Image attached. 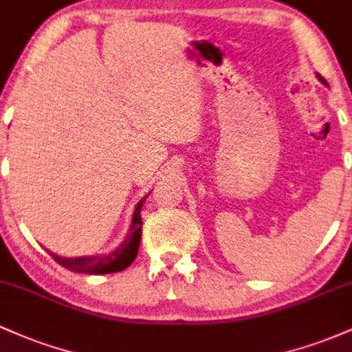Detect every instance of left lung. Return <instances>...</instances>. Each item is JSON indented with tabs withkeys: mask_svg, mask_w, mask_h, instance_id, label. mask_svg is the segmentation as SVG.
Segmentation results:
<instances>
[{
	"mask_svg": "<svg viewBox=\"0 0 352 352\" xmlns=\"http://www.w3.org/2000/svg\"><path fill=\"white\" fill-rule=\"evenodd\" d=\"M318 78H319V76H318Z\"/></svg>",
	"mask_w": 352,
	"mask_h": 352,
	"instance_id": "left-lung-1",
	"label": "left lung"
}]
</instances>
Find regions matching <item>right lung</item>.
Instances as JSON below:
<instances>
[{
  "label": "right lung",
  "instance_id": "1",
  "mask_svg": "<svg viewBox=\"0 0 352 352\" xmlns=\"http://www.w3.org/2000/svg\"><path fill=\"white\" fill-rule=\"evenodd\" d=\"M151 195V193H148ZM148 195H145L139 204L135 205L134 215H132V223L129 228L127 236L120 243L114 252L107 254H92V256H79V258H64L59 254L51 253L50 254L54 258L56 261L64 268L71 270L76 273H87V274H107V273H117L122 272L127 268L132 261L135 260L137 252H139L140 245V236H142V217H140V210L145 199Z\"/></svg>",
  "mask_w": 352,
  "mask_h": 352
}]
</instances>
